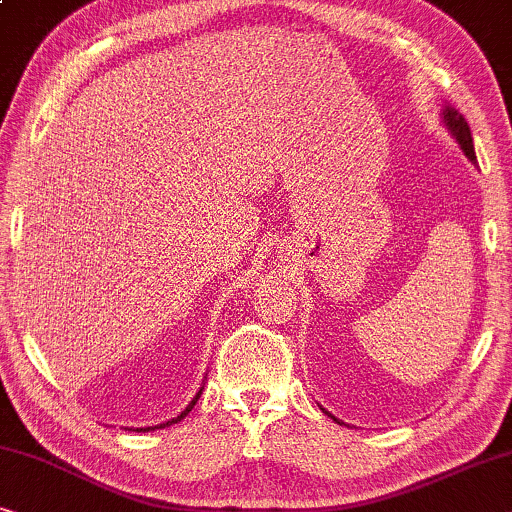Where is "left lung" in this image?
Returning <instances> with one entry per match:
<instances>
[{"mask_svg": "<svg viewBox=\"0 0 512 512\" xmlns=\"http://www.w3.org/2000/svg\"><path fill=\"white\" fill-rule=\"evenodd\" d=\"M443 120H445V127H448L450 132H452V136H455V139L459 141V146H462L464 155L469 157V160L475 164V150H473L471 127H469V122L464 120V115L452 109V106H445V109H443ZM325 413H327V410H325ZM327 415L334 417L331 413H327ZM334 420H336V417H334ZM336 422L341 424V420H336Z\"/></svg>", "mask_w": 512, "mask_h": 512, "instance_id": "1", "label": "left lung"}]
</instances>
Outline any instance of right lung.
Instances as JSON below:
<instances>
[{"mask_svg":"<svg viewBox=\"0 0 512 512\" xmlns=\"http://www.w3.org/2000/svg\"><path fill=\"white\" fill-rule=\"evenodd\" d=\"M201 390H204V387H201ZM201 390L197 392V397H194L192 401H190V406H187L185 410H183V413L181 415H178V417H174V420H169V422H164V424H157V427H160V429H164V427H171V424H176V422H181L183 420V417L187 415V413H190V410L194 408V403H197L199 401V397H201ZM157 427H146V429H134V431H150V429H157Z\"/></svg>","mask_w":512,"mask_h":512,"instance_id":"obj_1","label":"right lung"}]
</instances>
